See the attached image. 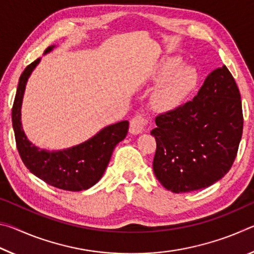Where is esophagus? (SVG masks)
I'll return each mask as SVG.
<instances>
[{"label": "esophagus", "instance_id": "esophagus-1", "mask_svg": "<svg viewBox=\"0 0 254 254\" xmlns=\"http://www.w3.org/2000/svg\"><path fill=\"white\" fill-rule=\"evenodd\" d=\"M145 126V120L141 115H136L130 122V133L134 135L140 134L143 132V127Z\"/></svg>", "mask_w": 254, "mask_h": 254}]
</instances>
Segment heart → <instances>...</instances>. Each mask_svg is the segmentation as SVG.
<instances>
[{"label": "heart", "mask_w": 254, "mask_h": 254, "mask_svg": "<svg viewBox=\"0 0 254 254\" xmlns=\"http://www.w3.org/2000/svg\"><path fill=\"white\" fill-rule=\"evenodd\" d=\"M179 57L163 59L156 71V78H162L154 88L153 106L159 111H170L186 100L197 83V71L190 65H180Z\"/></svg>", "instance_id": "1"}]
</instances>
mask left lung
I'll return each mask as SVG.
<instances>
[{
	"mask_svg": "<svg viewBox=\"0 0 254 254\" xmlns=\"http://www.w3.org/2000/svg\"><path fill=\"white\" fill-rule=\"evenodd\" d=\"M153 173L173 192L206 188L224 177L243 131L242 103L226 66L210 71L191 101L156 118Z\"/></svg>",
	"mask_w": 254,
	"mask_h": 254,
	"instance_id": "1",
	"label": "left lung"
}]
</instances>
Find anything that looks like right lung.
<instances>
[{
    "label": "right lung",
    "instance_id": "obj_1",
    "mask_svg": "<svg viewBox=\"0 0 254 254\" xmlns=\"http://www.w3.org/2000/svg\"><path fill=\"white\" fill-rule=\"evenodd\" d=\"M48 47L44 55L56 48ZM41 58L34 60L20 76L13 107V126L16 148L25 167L31 174L56 188L80 191L94 186L104 175L112 153L127 134L128 122L121 121L103 127L95 135L79 144L62 150H46L37 147L28 139L21 121V109L25 86Z\"/></svg>",
    "mask_w": 254,
    "mask_h": 254
}]
</instances>
